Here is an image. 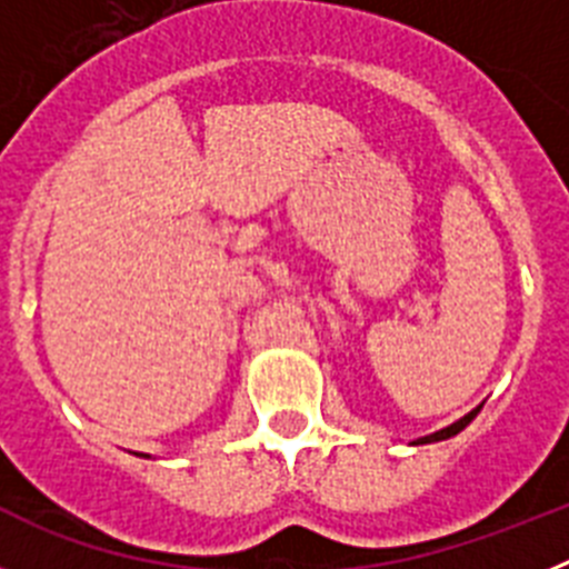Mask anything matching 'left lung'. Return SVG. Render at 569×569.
I'll return each instance as SVG.
<instances>
[{"label":"left lung","instance_id":"left-lung-1","mask_svg":"<svg viewBox=\"0 0 569 569\" xmlns=\"http://www.w3.org/2000/svg\"><path fill=\"white\" fill-rule=\"evenodd\" d=\"M479 410H481V407H476V410H472V413H467L465 419H459V421H456V425L445 427V430H439V433H433V436H425V439L413 441V445H430V441H441V439H450V436L461 433V430H465V427L470 425V421L476 419V416H479Z\"/></svg>","mask_w":569,"mask_h":569}]
</instances>
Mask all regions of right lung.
I'll list each match as a JSON object with an SVG mask.
<instances>
[{"mask_svg":"<svg viewBox=\"0 0 569 569\" xmlns=\"http://www.w3.org/2000/svg\"><path fill=\"white\" fill-rule=\"evenodd\" d=\"M139 456H142V453H139Z\"/></svg>","mask_w":569,"mask_h":569,"instance_id":"add662e5","label":"right lung"}]
</instances>
